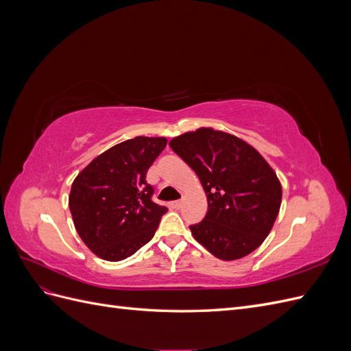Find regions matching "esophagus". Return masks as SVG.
Segmentation results:
<instances>
[{"label":"esophagus","mask_w":351,"mask_h":351,"mask_svg":"<svg viewBox=\"0 0 351 351\" xmlns=\"http://www.w3.org/2000/svg\"><path fill=\"white\" fill-rule=\"evenodd\" d=\"M173 208H176V209H180L183 206V200H176V202H173Z\"/></svg>","instance_id":"34e87169"}]
</instances>
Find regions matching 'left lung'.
<instances>
[{
	"mask_svg": "<svg viewBox=\"0 0 351 351\" xmlns=\"http://www.w3.org/2000/svg\"><path fill=\"white\" fill-rule=\"evenodd\" d=\"M197 174L208 212L192 234L222 261L256 250L278 217L282 189L271 165L253 146L230 133L200 127L169 142Z\"/></svg>",
	"mask_w": 351,
	"mask_h": 351,
	"instance_id": "obj_1",
	"label": "left lung"
}]
</instances>
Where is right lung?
<instances>
[{"instance_id": "obj_1", "label": "right lung", "mask_w": 351, "mask_h": 351, "mask_svg": "<svg viewBox=\"0 0 351 351\" xmlns=\"http://www.w3.org/2000/svg\"><path fill=\"white\" fill-rule=\"evenodd\" d=\"M165 146V137L137 136L98 155L74 178V227L98 258L123 261L154 237L167 208L152 202L146 173Z\"/></svg>"}]
</instances>
